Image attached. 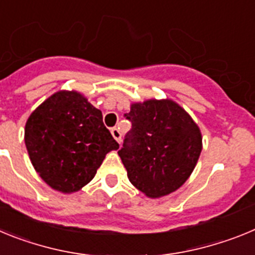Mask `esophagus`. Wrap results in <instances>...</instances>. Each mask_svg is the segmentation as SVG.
<instances>
[{"label": "esophagus", "mask_w": 255, "mask_h": 255, "mask_svg": "<svg viewBox=\"0 0 255 255\" xmlns=\"http://www.w3.org/2000/svg\"><path fill=\"white\" fill-rule=\"evenodd\" d=\"M111 134H112V136H114L115 140H116L117 143H121V132H120V130L117 129V128H112V129H111Z\"/></svg>", "instance_id": "34e87169"}]
</instances>
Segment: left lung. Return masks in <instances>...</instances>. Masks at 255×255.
Listing matches in <instances>:
<instances>
[{"label":"left lung","mask_w":255,"mask_h":255,"mask_svg":"<svg viewBox=\"0 0 255 255\" xmlns=\"http://www.w3.org/2000/svg\"><path fill=\"white\" fill-rule=\"evenodd\" d=\"M125 116L131 130L119 155L130 182L149 198L176 191L199 159L203 148L199 126L168 98L131 103Z\"/></svg>","instance_id":"8db88e82"}]
</instances>
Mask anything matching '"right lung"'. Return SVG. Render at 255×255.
Masks as SVG:
<instances>
[{
  "mask_svg": "<svg viewBox=\"0 0 255 255\" xmlns=\"http://www.w3.org/2000/svg\"><path fill=\"white\" fill-rule=\"evenodd\" d=\"M24 140L40 179L64 194L91 182L106 154L119 149L102 112L76 91H58L40 103L26 120Z\"/></svg>",
  "mask_w": 255,
  "mask_h": 255,
  "instance_id": "right-lung-1",
  "label": "right lung"
}]
</instances>
